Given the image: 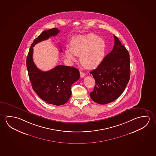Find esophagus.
Returning a JSON list of instances; mask_svg holds the SVG:
<instances>
[{
  "label": "esophagus",
  "mask_w": 156,
  "mask_h": 156,
  "mask_svg": "<svg viewBox=\"0 0 156 156\" xmlns=\"http://www.w3.org/2000/svg\"><path fill=\"white\" fill-rule=\"evenodd\" d=\"M86 76V74H84V73H83V72H80V77H83L85 76Z\"/></svg>",
  "instance_id": "esophagus-1"
}]
</instances>
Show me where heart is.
I'll use <instances>...</instances> for the list:
<instances>
[{"mask_svg": "<svg viewBox=\"0 0 156 156\" xmlns=\"http://www.w3.org/2000/svg\"><path fill=\"white\" fill-rule=\"evenodd\" d=\"M105 44L101 39L94 34L78 35L72 38L70 49L65 50V56L71 62H75V55H80L82 65L88 69L99 66L104 57Z\"/></svg>", "mask_w": 156, "mask_h": 156, "instance_id": "heart-1", "label": "heart"}]
</instances>
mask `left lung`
I'll list each match as a JSON object with an SVG mask.
<instances>
[{"mask_svg":"<svg viewBox=\"0 0 156 156\" xmlns=\"http://www.w3.org/2000/svg\"><path fill=\"white\" fill-rule=\"evenodd\" d=\"M114 45L95 69L90 72L95 85L90 96L97 104L105 105L118 99L130 77V59L127 50L114 35Z\"/></svg>","mask_w":156,"mask_h":156,"instance_id":"left-lung-1","label":"left lung"}]
</instances>
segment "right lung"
Wrapping results in <instances>:
<instances>
[{"label": "right lung", "instance_id": "1", "mask_svg": "<svg viewBox=\"0 0 156 156\" xmlns=\"http://www.w3.org/2000/svg\"><path fill=\"white\" fill-rule=\"evenodd\" d=\"M59 32L56 28L42 32L33 41L27 58V72L34 90L43 101L56 106L62 105L69 100L72 85L79 79V70L74 67L59 65L50 70L43 72L36 66L32 55L35 45Z\"/></svg>", "mask_w": 156, "mask_h": 156}]
</instances>
